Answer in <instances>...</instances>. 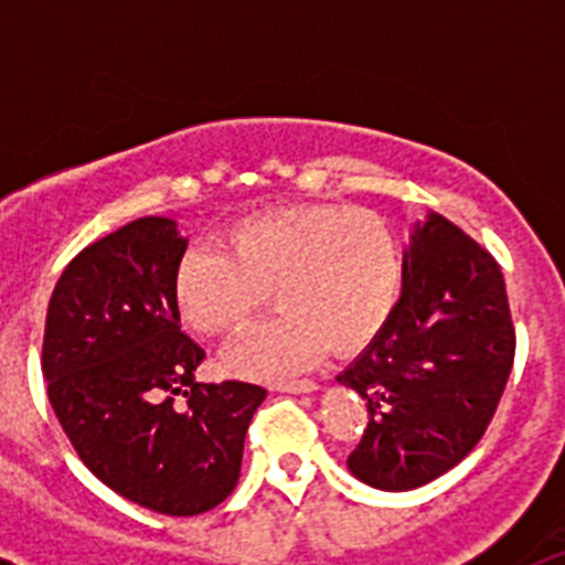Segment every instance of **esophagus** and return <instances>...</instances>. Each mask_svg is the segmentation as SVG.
<instances>
[{
  "mask_svg": "<svg viewBox=\"0 0 565 565\" xmlns=\"http://www.w3.org/2000/svg\"><path fill=\"white\" fill-rule=\"evenodd\" d=\"M274 391H279V393H313V391H317V382H311V379H297V382H279V384H274Z\"/></svg>",
  "mask_w": 565,
  "mask_h": 565,
  "instance_id": "esophagus-1",
  "label": "esophagus"
}]
</instances>
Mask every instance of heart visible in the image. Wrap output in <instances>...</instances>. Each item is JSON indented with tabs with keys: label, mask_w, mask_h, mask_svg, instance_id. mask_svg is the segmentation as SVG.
<instances>
[{
	"label": "heart",
	"mask_w": 565,
	"mask_h": 565,
	"mask_svg": "<svg viewBox=\"0 0 565 565\" xmlns=\"http://www.w3.org/2000/svg\"><path fill=\"white\" fill-rule=\"evenodd\" d=\"M226 248H189L174 268V302L194 331L228 337L274 291L282 313L246 331L226 371L279 382L333 353L364 351L387 328L404 288L402 239L371 209L286 206L226 232Z\"/></svg>",
	"instance_id": "heart-1"
}]
</instances>
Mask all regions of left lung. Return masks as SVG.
Returning <instances> with one entry per match:
<instances>
[{
    "mask_svg": "<svg viewBox=\"0 0 565 565\" xmlns=\"http://www.w3.org/2000/svg\"><path fill=\"white\" fill-rule=\"evenodd\" d=\"M512 359L501 266L456 223L427 212L404 252L396 313L337 376L371 416L348 469L384 492L436 481L481 441Z\"/></svg>",
    "mask_w": 565,
    "mask_h": 565,
    "instance_id": "obj_1",
    "label": "left lung"
}]
</instances>
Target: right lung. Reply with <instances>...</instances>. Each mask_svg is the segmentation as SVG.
Masks as SVG:
<instances>
[{"label": "right lung", "instance_id": "right-lung-1", "mask_svg": "<svg viewBox=\"0 0 565 565\" xmlns=\"http://www.w3.org/2000/svg\"><path fill=\"white\" fill-rule=\"evenodd\" d=\"M189 237L141 217L78 252L44 326L47 398L78 458L127 501L172 518L237 487L243 441L266 391L194 382L203 348L181 331L174 268ZM188 402L173 407V396Z\"/></svg>", "mask_w": 565, "mask_h": 565}]
</instances>
